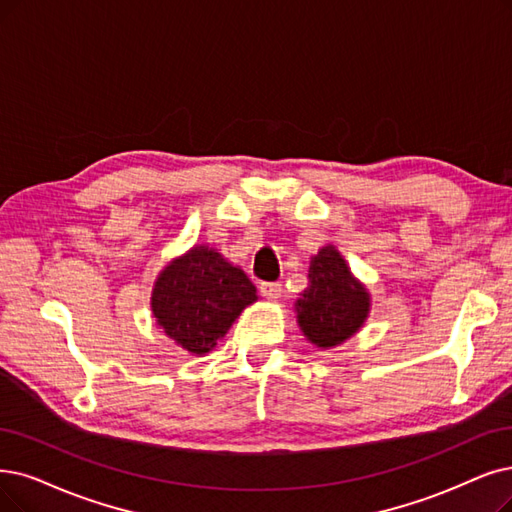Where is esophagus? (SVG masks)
<instances>
[{"instance_id":"obj_1","label":"esophagus","mask_w":512,"mask_h":512,"mask_svg":"<svg viewBox=\"0 0 512 512\" xmlns=\"http://www.w3.org/2000/svg\"><path fill=\"white\" fill-rule=\"evenodd\" d=\"M260 294L269 300H277L281 296V283L279 281H264L260 283Z\"/></svg>"}]
</instances>
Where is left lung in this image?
<instances>
[{"mask_svg":"<svg viewBox=\"0 0 512 512\" xmlns=\"http://www.w3.org/2000/svg\"><path fill=\"white\" fill-rule=\"evenodd\" d=\"M298 325L319 349L349 340L370 315V294L334 245L311 258L309 288L296 300Z\"/></svg>","mask_w":512,"mask_h":512,"instance_id":"8db88e82","label":"left lung"}]
</instances>
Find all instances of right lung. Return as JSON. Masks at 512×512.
<instances>
[{
    "label": "right lung",
    "mask_w": 512,
    "mask_h": 512,
    "mask_svg": "<svg viewBox=\"0 0 512 512\" xmlns=\"http://www.w3.org/2000/svg\"><path fill=\"white\" fill-rule=\"evenodd\" d=\"M256 300L248 275L208 245H195L159 273L151 311L178 346L191 355H206Z\"/></svg>",
    "instance_id": "right-lung-1"
}]
</instances>
